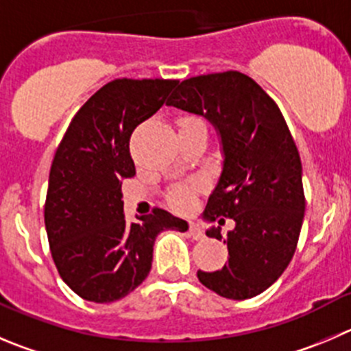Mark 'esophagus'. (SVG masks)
I'll return each mask as SVG.
<instances>
[{
	"instance_id": "34e87169",
	"label": "esophagus",
	"mask_w": 351,
	"mask_h": 351,
	"mask_svg": "<svg viewBox=\"0 0 351 351\" xmlns=\"http://www.w3.org/2000/svg\"><path fill=\"white\" fill-rule=\"evenodd\" d=\"M189 234H191V238L196 239V241L205 238L202 228H199V223H196V222H189Z\"/></svg>"
}]
</instances>
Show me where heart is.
Returning a JSON list of instances; mask_svg holds the SVG:
<instances>
[{
    "instance_id": "obj_1",
    "label": "heart",
    "mask_w": 351,
    "mask_h": 351,
    "mask_svg": "<svg viewBox=\"0 0 351 351\" xmlns=\"http://www.w3.org/2000/svg\"><path fill=\"white\" fill-rule=\"evenodd\" d=\"M182 125H203V123L195 117H184V119L179 120V128H182ZM193 198H195L193 186H181V188L172 189L169 195L170 205L178 210H188L193 205Z\"/></svg>"
}]
</instances>
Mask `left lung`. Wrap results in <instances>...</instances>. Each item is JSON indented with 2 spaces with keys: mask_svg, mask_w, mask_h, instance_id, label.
I'll list each match as a JSON object with an SVG mask.
<instances>
[{
  "mask_svg": "<svg viewBox=\"0 0 351 351\" xmlns=\"http://www.w3.org/2000/svg\"><path fill=\"white\" fill-rule=\"evenodd\" d=\"M167 105L205 117L222 143V173L203 215L219 226L232 220L223 239L229 260L220 270H198L199 282L223 298H253L289 265L305 215L302 160L288 123L238 70L186 79ZM206 236L222 239L220 228Z\"/></svg>",
  "mask_w": 351,
  "mask_h": 351,
  "instance_id": "8db88e82",
  "label": "left lung"
}]
</instances>
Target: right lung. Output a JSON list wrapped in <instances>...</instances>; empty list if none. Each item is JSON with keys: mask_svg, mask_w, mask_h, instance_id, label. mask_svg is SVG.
<instances>
[{"mask_svg": "<svg viewBox=\"0 0 351 351\" xmlns=\"http://www.w3.org/2000/svg\"><path fill=\"white\" fill-rule=\"evenodd\" d=\"M179 81L115 79L73 115L49 170L45 226L60 278L81 298L110 303L134 291L152 270L153 245L188 222L163 208L125 222L122 181L134 178L129 139Z\"/></svg>", "mask_w": 351, "mask_h": 351, "instance_id": "add662e5", "label": "right lung"}]
</instances>
